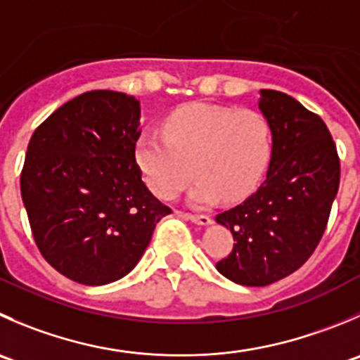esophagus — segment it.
I'll return each mask as SVG.
<instances>
[{
  "label": "esophagus",
  "mask_w": 360,
  "mask_h": 360,
  "mask_svg": "<svg viewBox=\"0 0 360 360\" xmlns=\"http://www.w3.org/2000/svg\"><path fill=\"white\" fill-rule=\"evenodd\" d=\"M183 216L186 219H190V221L197 223V225H202V226L211 225V223H212V219L209 218V216H205V214H190V212H186V214H183Z\"/></svg>",
  "instance_id": "obj_1"
}]
</instances>
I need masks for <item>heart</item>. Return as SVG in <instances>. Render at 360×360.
Segmentation results:
<instances>
[{
  "instance_id": "1",
  "label": "heart",
  "mask_w": 360,
  "mask_h": 360,
  "mask_svg": "<svg viewBox=\"0 0 360 360\" xmlns=\"http://www.w3.org/2000/svg\"><path fill=\"white\" fill-rule=\"evenodd\" d=\"M269 156L271 127L260 112L209 103L174 110L163 121V134L144 130L135 142V162L160 198H176L191 170L197 174L188 191V200L197 207L221 197L236 202L250 195Z\"/></svg>"
}]
</instances>
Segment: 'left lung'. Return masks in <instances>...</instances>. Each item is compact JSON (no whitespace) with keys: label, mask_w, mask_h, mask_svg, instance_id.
<instances>
[{"label":"left lung","mask_w":360,"mask_h":360,"mask_svg":"<svg viewBox=\"0 0 360 360\" xmlns=\"http://www.w3.org/2000/svg\"><path fill=\"white\" fill-rule=\"evenodd\" d=\"M258 109L273 135L267 177L243 204L216 216L236 240L216 269L244 287L283 280L311 257L340 188L336 144L316 114L273 89H260Z\"/></svg>","instance_id":"8db88e82"}]
</instances>
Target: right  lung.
Returning a JSON list of instances; mask_svg holds the SVG:
<instances>
[{"mask_svg":"<svg viewBox=\"0 0 360 360\" xmlns=\"http://www.w3.org/2000/svg\"><path fill=\"white\" fill-rule=\"evenodd\" d=\"M141 102L87 91L34 130L20 195L38 250L77 283L100 287L139 264L170 209L142 181L135 162Z\"/></svg>","mask_w":360,"mask_h":360,"instance_id":"right-lung-1","label":"right lung"}]
</instances>
